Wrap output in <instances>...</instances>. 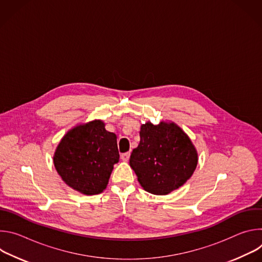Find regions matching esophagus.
I'll list each match as a JSON object with an SVG mask.
<instances>
[{
    "mask_svg": "<svg viewBox=\"0 0 262 262\" xmlns=\"http://www.w3.org/2000/svg\"><path fill=\"white\" fill-rule=\"evenodd\" d=\"M129 157H130L129 152H124V154L121 155V160L124 161V162H127L129 160Z\"/></svg>",
    "mask_w": 262,
    "mask_h": 262,
    "instance_id": "34e87169",
    "label": "esophagus"
}]
</instances>
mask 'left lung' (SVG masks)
<instances>
[{"label":"left lung","mask_w":262,"mask_h":262,"mask_svg":"<svg viewBox=\"0 0 262 262\" xmlns=\"http://www.w3.org/2000/svg\"><path fill=\"white\" fill-rule=\"evenodd\" d=\"M198 155L192 141L174 122L141 125L140 143L129 159L142 188L155 195H167L193 175Z\"/></svg>","instance_id":"1"}]
</instances>
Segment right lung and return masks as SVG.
Returning <instances> with one entry per match:
<instances>
[{
	"label": "right lung",
	"instance_id": "right-lung-1",
	"mask_svg": "<svg viewBox=\"0 0 262 262\" xmlns=\"http://www.w3.org/2000/svg\"><path fill=\"white\" fill-rule=\"evenodd\" d=\"M119 162L117 137L101 120L71 128L60 141L54 165L62 180L84 195L101 193Z\"/></svg>",
	"mask_w": 262,
	"mask_h": 262
}]
</instances>
